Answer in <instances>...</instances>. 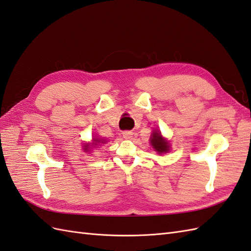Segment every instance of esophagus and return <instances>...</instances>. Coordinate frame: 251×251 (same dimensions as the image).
<instances>
[{"label": "esophagus", "mask_w": 251, "mask_h": 251, "mask_svg": "<svg viewBox=\"0 0 251 251\" xmlns=\"http://www.w3.org/2000/svg\"><path fill=\"white\" fill-rule=\"evenodd\" d=\"M122 136L126 139H131L133 137V132L132 131H124L122 132Z\"/></svg>", "instance_id": "obj_1"}]
</instances>
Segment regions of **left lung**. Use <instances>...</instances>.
I'll use <instances>...</instances> for the list:
<instances>
[{"instance_id": "8db88e82", "label": "left lung", "mask_w": 251, "mask_h": 251, "mask_svg": "<svg viewBox=\"0 0 251 251\" xmlns=\"http://www.w3.org/2000/svg\"><path fill=\"white\" fill-rule=\"evenodd\" d=\"M151 145L155 149V151L158 152V153H164V152H167L169 150L168 143L162 137L160 132L152 133Z\"/></svg>"}]
</instances>
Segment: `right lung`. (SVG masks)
Instances as JSON below:
<instances>
[{"label": "right lung", "instance_id": "obj_1", "mask_svg": "<svg viewBox=\"0 0 251 251\" xmlns=\"http://www.w3.org/2000/svg\"><path fill=\"white\" fill-rule=\"evenodd\" d=\"M94 142H95V143H94L95 146H97L98 143H101V144H104V143H105L104 139H94ZM85 147H86V148H88V145H86ZM86 150H87V149H86Z\"/></svg>", "mask_w": 251, "mask_h": 251}]
</instances>
